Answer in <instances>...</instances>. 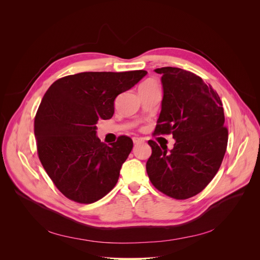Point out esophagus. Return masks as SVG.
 Instances as JSON below:
<instances>
[{"label":"esophagus","mask_w":260,"mask_h":260,"mask_svg":"<svg viewBox=\"0 0 260 260\" xmlns=\"http://www.w3.org/2000/svg\"><path fill=\"white\" fill-rule=\"evenodd\" d=\"M133 142H134V144H135V145H137V144L143 143V142H144V140H143L142 138H138V137H134V138H133Z\"/></svg>","instance_id":"34e87169"}]
</instances>
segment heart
<instances>
[{"mask_svg":"<svg viewBox=\"0 0 260 260\" xmlns=\"http://www.w3.org/2000/svg\"><path fill=\"white\" fill-rule=\"evenodd\" d=\"M153 86H158V83H157V82H156L155 80H153V79L145 81L144 83L141 85V87H153Z\"/></svg>","mask_w":260,"mask_h":260,"instance_id":"obj_1","label":"heart"}]
</instances>
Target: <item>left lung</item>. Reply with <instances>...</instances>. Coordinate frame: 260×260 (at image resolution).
Instances as JSON below:
<instances>
[{
  "instance_id": "obj_1",
  "label": "left lung",
  "mask_w": 260,
  "mask_h": 260,
  "mask_svg": "<svg viewBox=\"0 0 260 260\" xmlns=\"http://www.w3.org/2000/svg\"><path fill=\"white\" fill-rule=\"evenodd\" d=\"M162 75L163 98L155 134H172L170 153L149 140L146 172L153 185L175 199L197 195L215 177L228 145L224 113L218 93L197 75L177 67L155 70Z\"/></svg>"
}]
</instances>
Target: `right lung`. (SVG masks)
I'll return each instance as SVG.
<instances>
[{
	"label": "right lung",
	"mask_w": 260,
	"mask_h": 260,
	"mask_svg": "<svg viewBox=\"0 0 260 260\" xmlns=\"http://www.w3.org/2000/svg\"><path fill=\"white\" fill-rule=\"evenodd\" d=\"M147 74L88 72L66 76L50 85L35 118L39 159L68 199L98 201L114 188L133 148L127 136L106 145L95 136L99 119L114 115L118 94Z\"/></svg>",
	"instance_id": "right-lung-1"
}]
</instances>
